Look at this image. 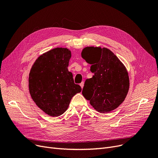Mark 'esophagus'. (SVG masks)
<instances>
[{
	"instance_id": "1",
	"label": "esophagus",
	"mask_w": 158,
	"mask_h": 158,
	"mask_svg": "<svg viewBox=\"0 0 158 158\" xmlns=\"http://www.w3.org/2000/svg\"><path fill=\"white\" fill-rule=\"evenodd\" d=\"M84 84H85V83H84V82H83V81L80 84V86H81V87L82 88H82H83V87H84Z\"/></svg>"
}]
</instances>
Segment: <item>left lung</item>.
<instances>
[{
  "label": "left lung",
  "instance_id": "8db88e82",
  "mask_svg": "<svg viewBox=\"0 0 158 158\" xmlns=\"http://www.w3.org/2000/svg\"><path fill=\"white\" fill-rule=\"evenodd\" d=\"M81 56L91 64L92 78L86 80L82 93L100 113L118 108L127 97L130 81L128 71L119 59L106 48L86 47Z\"/></svg>",
  "mask_w": 158,
  "mask_h": 158
}]
</instances>
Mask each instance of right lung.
Segmentation results:
<instances>
[{"label": "right lung", "mask_w": 158, "mask_h": 158, "mask_svg": "<svg viewBox=\"0 0 158 158\" xmlns=\"http://www.w3.org/2000/svg\"><path fill=\"white\" fill-rule=\"evenodd\" d=\"M70 58L69 49H52L40 55L30 72L31 97L42 110L52 117L64 114L72 98L81 91L67 69Z\"/></svg>", "instance_id": "1"}]
</instances>
